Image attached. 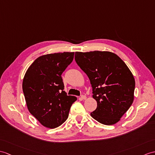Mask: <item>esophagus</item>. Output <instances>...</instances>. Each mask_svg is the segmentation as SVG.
Returning a JSON list of instances; mask_svg holds the SVG:
<instances>
[{
	"label": "esophagus",
	"mask_w": 155,
	"mask_h": 155,
	"mask_svg": "<svg viewBox=\"0 0 155 155\" xmlns=\"http://www.w3.org/2000/svg\"><path fill=\"white\" fill-rule=\"evenodd\" d=\"M86 98V96H85V95H81V97H80V99L81 100H85Z\"/></svg>",
	"instance_id": "34e87169"
}]
</instances>
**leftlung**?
<instances>
[{
  "label": "left lung",
  "instance_id": "obj_1",
  "mask_svg": "<svg viewBox=\"0 0 155 155\" xmlns=\"http://www.w3.org/2000/svg\"><path fill=\"white\" fill-rule=\"evenodd\" d=\"M74 59L87 75L97 102L91 116L104 125H113L134 102L135 82L130 70L115 53L75 52Z\"/></svg>",
  "mask_w": 155,
  "mask_h": 155
}]
</instances>
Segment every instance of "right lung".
<instances>
[{"label": "right lung", "instance_id": "1", "mask_svg": "<svg viewBox=\"0 0 155 155\" xmlns=\"http://www.w3.org/2000/svg\"><path fill=\"white\" fill-rule=\"evenodd\" d=\"M74 52L42 55L28 68L22 89L28 109L44 126L53 129L69 116L77 98L67 96L61 74L73 60Z\"/></svg>", "mask_w": 155, "mask_h": 155}]
</instances>
